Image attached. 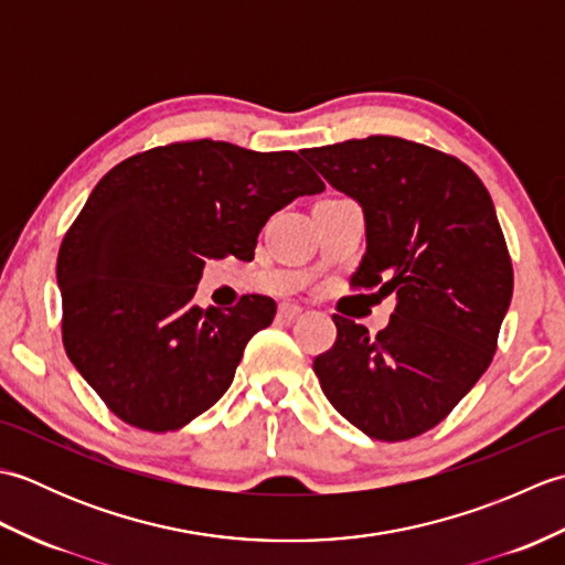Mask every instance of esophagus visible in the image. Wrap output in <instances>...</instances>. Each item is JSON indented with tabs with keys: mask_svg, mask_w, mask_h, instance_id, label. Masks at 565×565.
Returning <instances> with one entry per match:
<instances>
[{
	"mask_svg": "<svg viewBox=\"0 0 565 565\" xmlns=\"http://www.w3.org/2000/svg\"><path fill=\"white\" fill-rule=\"evenodd\" d=\"M301 313H303V308L296 306V303H284V306L279 308V316H281L284 320H294V318H298Z\"/></svg>",
	"mask_w": 565,
	"mask_h": 565,
	"instance_id": "34e87169",
	"label": "esophagus"
}]
</instances>
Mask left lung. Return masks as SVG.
Masks as SVG:
<instances>
[{
  "label": "left lung",
  "instance_id": "left-lung-1",
  "mask_svg": "<svg viewBox=\"0 0 565 565\" xmlns=\"http://www.w3.org/2000/svg\"><path fill=\"white\" fill-rule=\"evenodd\" d=\"M303 158L364 211L352 289L398 301L376 338L332 316L338 340L313 362L320 388L364 435L413 439L493 362L514 284L495 206L471 167L405 138L344 140Z\"/></svg>",
  "mask_w": 565,
  "mask_h": 565
}]
</instances>
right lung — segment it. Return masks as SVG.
Masks as SVG:
<instances>
[{"mask_svg":"<svg viewBox=\"0 0 565 565\" xmlns=\"http://www.w3.org/2000/svg\"><path fill=\"white\" fill-rule=\"evenodd\" d=\"M322 179L298 152L189 140L138 152L94 186L57 252L70 362L124 423L172 431L231 388L269 296L199 308L206 259H255L269 215Z\"/></svg>","mask_w":565,"mask_h":565,"instance_id":"1","label":"right lung"}]
</instances>
